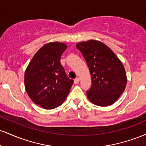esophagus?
Listing matches in <instances>:
<instances>
[{"label":"esophagus","instance_id":"obj_1","mask_svg":"<svg viewBox=\"0 0 146 146\" xmlns=\"http://www.w3.org/2000/svg\"><path fill=\"white\" fill-rule=\"evenodd\" d=\"M79 82H80V78H75V80H74V83L75 84H78Z\"/></svg>","mask_w":146,"mask_h":146}]
</instances>
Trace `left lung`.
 Wrapping results in <instances>:
<instances>
[{"label":"left lung","mask_w":146,"mask_h":146,"mask_svg":"<svg viewBox=\"0 0 146 146\" xmlns=\"http://www.w3.org/2000/svg\"><path fill=\"white\" fill-rule=\"evenodd\" d=\"M76 47L83 55L91 75L92 85L86 91L87 98L99 106L113 104L126 86V74L121 62L100 41L79 42Z\"/></svg>","instance_id":"8db88e82"}]
</instances>
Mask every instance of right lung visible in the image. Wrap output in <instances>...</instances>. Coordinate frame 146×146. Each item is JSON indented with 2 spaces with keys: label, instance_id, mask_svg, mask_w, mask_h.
Returning a JSON list of instances; mask_svg holds the SVG:
<instances>
[{
  "label": "right lung",
  "instance_id": "add662e5",
  "mask_svg": "<svg viewBox=\"0 0 146 146\" xmlns=\"http://www.w3.org/2000/svg\"><path fill=\"white\" fill-rule=\"evenodd\" d=\"M62 42H49L36 52L25 73V86L31 100L44 109H53L64 102L73 80L60 63L66 49Z\"/></svg>",
  "mask_w": 146,
  "mask_h": 146
}]
</instances>
